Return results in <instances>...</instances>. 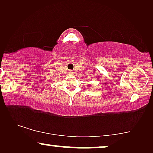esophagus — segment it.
<instances>
[{
	"label": "esophagus",
	"mask_w": 153,
	"mask_h": 153,
	"mask_svg": "<svg viewBox=\"0 0 153 153\" xmlns=\"http://www.w3.org/2000/svg\"><path fill=\"white\" fill-rule=\"evenodd\" d=\"M69 74H70V75H72L73 74H74V72H73V71L72 70H70V71H69Z\"/></svg>",
	"instance_id": "obj_1"
}]
</instances>
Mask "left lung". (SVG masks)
<instances>
[{
	"label": "left lung",
	"mask_w": 153,
	"mask_h": 153,
	"mask_svg": "<svg viewBox=\"0 0 153 153\" xmlns=\"http://www.w3.org/2000/svg\"><path fill=\"white\" fill-rule=\"evenodd\" d=\"M89 85H90V84H89V85H88V86H89Z\"/></svg>",
	"instance_id": "obj_1"
}]
</instances>
